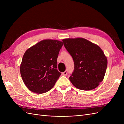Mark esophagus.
I'll return each mask as SVG.
<instances>
[{
	"instance_id": "obj_1",
	"label": "esophagus",
	"mask_w": 124,
	"mask_h": 124,
	"mask_svg": "<svg viewBox=\"0 0 124 124\" xmlns=\"http://www.w3.org/2000/svg\"><path fill=\"white\" fill-rule=\"evenodd\" d=\"M67 73H68V72H67V71H65V72H63L62 73V74L63 75V76H67Z\"/></svg>"
}]
</instances>
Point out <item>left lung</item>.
Here are the masks:
<instances>
[{
    "instance_id": "left-lung-1",
    "label": "left lung",
    "mask_w": 124,
    "mask_h": 124,
    "mask_svg": "<svg viewBox=\"0 0 124 124\" xmlns=\"http://www.w3.org/2000/svg\"><path fill=\"white\" fill-rule=\"evenodd\" d=\"M62 41L74 62V71L69 78L71 83L84 91L96 88L103 80L108 65L103 51L84 38H68Z\"/></svg>"
}]
</instances>
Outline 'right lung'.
<instances>
[{
    "label": "right lung",
    "mask_w": 124,
    "mask_h": 124,
    "mask_svg": "<svg viewBox=\"0 0 124 124\" xmlns=\"http://www.w3.org/2000/svg\"><path fill=\"white\" fill-rule=\"evenodd\" d=\"M62 45L58 40H43L25 52L20 72L31 92L42 93L53 88L61 74L57 69V60Z\"/></svg>",
    "instance_id": "obj_1"
}]
</instances>
